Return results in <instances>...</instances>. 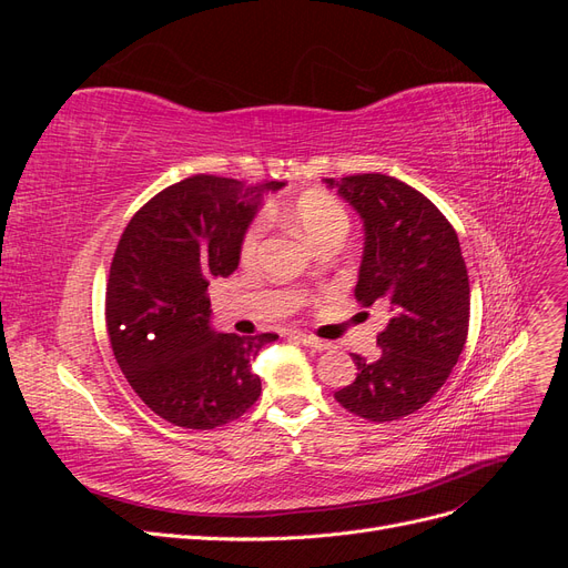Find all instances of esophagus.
Here are the masks:
<instances>
[{
  "instance_id": "34e87169",
  "label": "esophagus",
  "mask_w": 568,
  "mask_h": 568,
  "mask_svg": "<svg viewBox=\"0 0 568 568\" xmlns=\"http://www.w3.org/2000/svg\"><path fill=\"white\" fill-rule=\"evenodd\" d=\"M296 338L303 343V346L313 348V351H329V348H332L329 341H322V338H317V336H313V334H301V332H298Z\"/></svg>"
}]
</instances>
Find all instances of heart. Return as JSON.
Instances as JSON below:
<instances>
[{
    "mask_svg": "<svg viewBox=\"0 0 568 568\" xmlns=\"http://www.w3.org/2000/svg\"><path fill=\"white\" fill-rule=\"evenodd\" d=\"M294 227L311 242L315 248L326 242V239H346L351 230L348 213L343 211V205L326 196V194H305L301 196L294 209L288 211ZM265 234V220L257 217L246 227L242 236V261L251 263L261 248V239Z\"/></svg>",
    "mask_w": 568,
    "mask_h": 568,
    "instance_id": "1",
    "label": "heart"
}]
</instances>
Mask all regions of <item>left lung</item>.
Instances as JSON below:
<instances>
[{
  "label": "left lung",
  "mask_w": 568,
  "mask_h": 568,
  "mask_svg": "<svg viewBox=\"0 0 568 568\" xmlns=\"http://www.w3.org/2000/svg\"><path fill=\"white\" fill-rule=\"evenodd\" d=\"M365 222L355 298L390 305L379 353H353L357 376L334 398L367 422L424 407L448 379L469 332V274L455 227L409 184L365 173L324 180Z\"/></svg>",
  "instance_id": "left-lung-1"
}]
</instances>
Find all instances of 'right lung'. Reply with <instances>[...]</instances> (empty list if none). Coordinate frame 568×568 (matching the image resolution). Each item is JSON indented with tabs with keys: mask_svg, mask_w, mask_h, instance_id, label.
I'll return each mask as SVG.
<instances>
[{
	"mask_svg": "<svg viewBox=\"0 0 568 568\" xmlns=\"http://www.w3.org/2000/svg\"><path fill=\"white\" fill-rule=\"evenodd\" d=\"M282 186L186 178L144 203L120 236L106 284L111 348L134 393L170 424L209 432L261 395L251 359L277 334L213 332L209 284L236 270L263 192Z\"/></svg>",
	"mask_w": 568,
	"mask_h": 568,
	"instance_id": "add662e5",
	"label": "right lung"
}]
</instances>
